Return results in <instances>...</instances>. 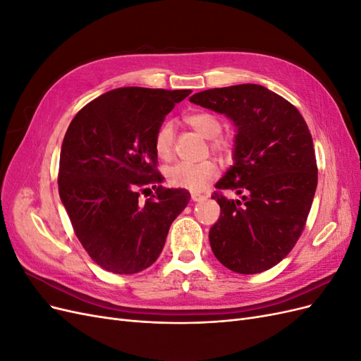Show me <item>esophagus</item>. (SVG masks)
I'll list each match as a JSON object with an SVG mask.
<instances>
[{
    "label": "esophagus",
    "mask_w": 361,
    "mask_h": 361,
    "mask_svg": "<svg viewBox=\"0 0 361 361\" xmlns=\"http://www.w3.org/2000/svg\"><path fill=\"white\" fill-rule=\"evenodd\" d=\"M206 195L204 194H200V192H191V200L192 202H200V200H204Z\"/></svg>",
    "instance_id": "1"
}]
</instances>
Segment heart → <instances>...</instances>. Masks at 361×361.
Returning a JSON list of instances; mask_svg holds the SVG:
<instances>
[{
	"label": "heart",
	"instance_id": "obj_1",
	"mask_svg": "<svg viewBox=\"0 0 361 361\" xmlns=\"http://www.w3.org/2000/svg\"><path fill=\"white\" fill-rule=\"evenodd\" d=\"M187 123L194 128L200 135L209 140V146L214 154L221 158L232 155L233 143L228 137L220 135L223 125L221 120L211 113H192L187 117ZM174 146V125L171 122H164L155 134L154 147L157 155L162 159H169L173 155ZM218 174V166L211 161L202 162H176L166 170V176L170 185L176 188L190 191H202L206 185H209Z\"/></svg>",
	"mask_w": 361,
	"mask_h": 361
}]
</instances>
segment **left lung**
Masks as SVG:
<instances>
[{"instance_id": "8db88e82", "label": "left lung", "mask_w": 361, "mask_h": 361, "mask_svg": "<svg viewBox=\"0 0 361 361\" xmlns=\"http://www.w3.org/2000/svg\"><path fill=\"white\" fill-rule=\"evenodd\" d=\"M236 126L233 166L216 182L220 218L211 227L215 257L238 274L277 265L297 244L312 207L318 167L312 134L300 111L257 84L211 89L190 97Z\"/></svg>"}]
</instances>
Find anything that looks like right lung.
<instances>
[{
	"label": "right lung",
	"mask_w": 361,
	"mask_h": 361,
	"mask_svg": "<svg viewBox=\"0 0 361 361\" xmlns=\"http://www.w3.org/2000/svg\"><path fill=\"white\" fill-rule=\"evenodd\" d=\"M191 90L122 87L78 111L60 152L59 192L89 256L114 274H135L159 257L171 223L191 195L164 188L154 140ZM156 194L145 205L139 192Z\"/></svg>",
	"instance_id": "right-lung-1"
}]
</instances>
